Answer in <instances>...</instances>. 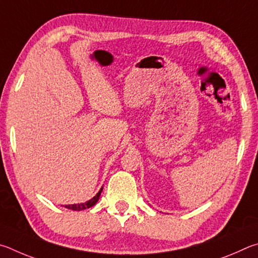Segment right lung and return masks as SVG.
<instances>
[{
	"label": "right lung",
	"mask_w": 258,
	"mask_h": 258,
	"mask_svg": "<svg viewBox=\"0 0 258 258\" xmlns=\"http://www.w3.org/2000/svg\"><path fill=\"white\" fill-rule=\"evenodd\" d=\"M101 192H102V189L97 192L96 196L93 197L92 200H89L88 202L83 203V204H78V205H77V204H75V205H66L64 207H67V209H69V210H72V211H81V210L89 209V207H92V206H94L95 204H96L97 201H98V198H99V195H101Z\"/></svg>",
	"instance_id": "right-lung-1"
}]
</instances>
